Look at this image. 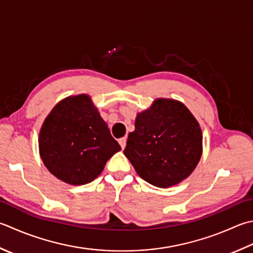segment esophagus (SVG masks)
<instances>
[{
  "label": "esophagus",
  "instance_id": "esophagus-1",
  "mask_svg": "<svg viewBox=\"0 0 253 253\" xmlns=\"http://www.w3.org/2000/svg\"><path fill=\"white\" fill-rule=\"evenodd\" d=\"M118 142H120V145H121V147H122V149H124V148L126 147V137L121 138V139L118 140Z\"/></svg>",
  "mask_w": 253,
  "mask_h": 253
}]
</instances>
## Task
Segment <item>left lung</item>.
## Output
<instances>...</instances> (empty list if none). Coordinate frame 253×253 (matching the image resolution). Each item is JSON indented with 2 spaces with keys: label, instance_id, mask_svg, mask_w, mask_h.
Returning <instances> with one entry per match:
<instances>
[{
  "label": "left lung",
  "instance_id": "8db88e82",
  "mask_svg": "<svg viewBox=\"0 0 253 253\" xmlns=\"http://www.w3.org/2000/svg\"><path fill=\"white\" fill-rule=\"evenodd\" d=\"M202 150L201 127L184 104L157 98L148 110L137 114L124 153L141 179L169 187L194 171Z\"/></svg>",
  "mask_w": 253,
  "mask_h": 253
}]
</instances>
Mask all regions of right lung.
<instances>
[{
	"label": "right lung",
	"mask_w": 253,
	"mask_h": 253,
	"mask_svg": "<svg viewBox=\"0 0 253 253\" xmlns=\"http://www.w3.org/2000/svg\"><path fill=\"white\" fill-rule=\"evenodd\" d=\"M38 143L49 172L72 185L92 182L121 150L86 94L69 96L52 108L42 124Z\"/></svg>",
	"instance_id": "add662e5"
}]
</instances>
